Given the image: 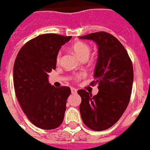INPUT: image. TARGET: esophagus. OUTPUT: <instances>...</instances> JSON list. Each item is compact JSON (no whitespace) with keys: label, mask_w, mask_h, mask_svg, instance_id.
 I'll list each match as a JSON object with an SVG mask.
<instances>
[{"label":"esophagus","mask_w":150,"mask_h":150,"mask_svg":"<svg viewBox=\"0 0 150 150\" xmlns=\"http://www.w3.org/2000/svg\"><path fill=\"white\" fill-rule=\"evenodd\" d=\"M76 92H77V90H76V88H71V93H72L73 94H75V93H76Z\"/></svg>","instance_id":"esophagus-1"}]
</instances>
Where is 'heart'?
I'll list each match as a JSON object with an SVG mask.
<instances>
[{"instance_id": "b5f03b06", "label": "heart", "mask_w": 150, "mask_h": 150, "mask_svg": "<svg viewBox=\"0 0 150 150\" xmlns=\"http://www.w3.org/2000/svg\"><path fill=\"white\" fill-rule=\"evenodd\" d=\"M72 50L81 60H84V59L87 60L91 52L90 46L85 42H81V41L74 44L72 46ZM60 59H61V52H58V54L57 56V62H60ZM83 76H84V74H77L74 76V78L78 79V78L82 77Z\"/></svg>"}]
</instances>
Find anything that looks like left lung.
<instances>
[{"label":"left lung","mask_w":150,"mask_h":150,"mask_svg":"<svg viewBox=\"0 0 150 150\" xmlns=\"http://www.w3.org/2000/svg\"><path fill=\"white\" fill-rule=\"evenodd\" d=\"M79 38L98 45L95 81L92 84H98L99 89L95 96L84 89L77 91L81 98V116L89 129L105 130L115 124L127 108L133 87V64L125 47L108 33H93Z\"/></svg>","instance_id":"8db88e82"}]
</instances>
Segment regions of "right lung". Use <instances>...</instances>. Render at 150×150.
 Instances as JSON below:
<instances>
[{
    "mask_svg": "<svg viewBox=\"0 0 150 150\" xmlns=\"http://www.w3.org/2000/svg\"><path fill=\"white\" fill-rule=\"evenodd\" d=\"M70 39L54 33L40 35L23 45L14 62L17 100L29 121L42 129H56L64 120L70 88L51 86L48 74L56 69L59 50Z\"/></svg>",
    "mask_w": 150,
    "mask_h": 150,
    "instance_id": "1",
    "label": "right lung"
}]
</instances>
